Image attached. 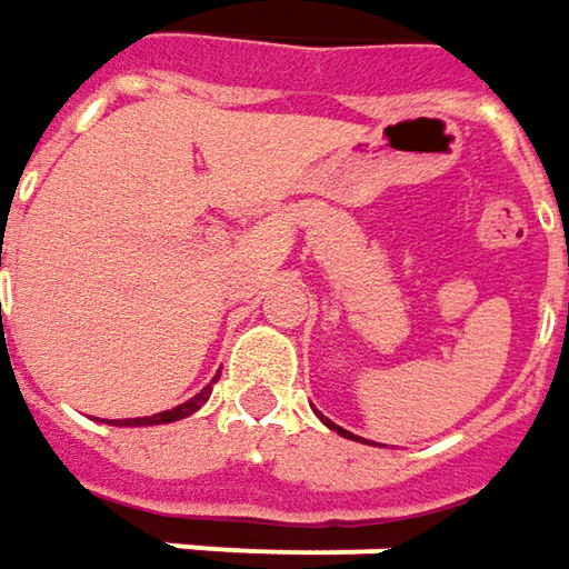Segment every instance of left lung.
Returning a JSON list of instances; mask_svg holds the SVG:
<instances>
[{"instance_id":"obj_1","label":"left lung","mask_w":569,"mask_h":569,"mask_svg":"<svg viewBox=\"0 0 569 569\" xmlns=\"http://www.w3.org/2000/svg\"><path fill=\"white\" fill-rule=\"evenodd\" d=\"M325 423H328V427H331V430H337V432H340V436H347V439H353V432H347V430H340V427H333L331 420H325Z\"/></svg>"}]
</instances>
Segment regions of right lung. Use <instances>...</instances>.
<instances>
[{
    "label": "right lung",
    "instance_id": "1",
    "mask_svg": "<svg viewBox=\"0 0 569 569\" xmlns=\"http://www.w3.org/2000/svg\"><path fill=\"white\" fill-rule=\"evenodd\" d=\"M210 391L212 385H207L200 395H193L190 401H184V405H178V408L171 410H161V413H152V417H133V420H117L113 427H156V423H174V420H184V417H190L193 410H200L207 401H210Z\"/></svg>",
    "mask_w": 569,
    "mask_h": 569
}]
</instances>
